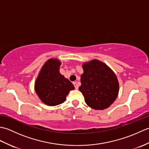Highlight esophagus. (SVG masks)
Listing matches in <instances>:
<instances>
[{"label":"esophagus","instance_id":"34e87169","mask_svg":"<svg viewBox=\"0 0 149 149\" xmlns=\"http://www.w3.org/2000/svg\"><path fill=\"white\" fill-rule=\"evenodd\" d=\"M73 84H74L75 89H78V84L77 82H74V83H73Z\"/></svg>","mask_w":149,"mask_h":149}]
</instances>
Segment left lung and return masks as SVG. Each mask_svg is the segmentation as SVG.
Listing matches in <instances>:
<instances>
[{
    "label": "left lung",
    "instance_id": "1",
    "mask_svg": "<svg viewBox=\"0 0 149 149\" xmlns=\"http://www.w3.org/2000/svg\"><path fill=\"white\" fill-rule=\"evenodd\" d=\"M79 88L87 105L94 109L109 107L116 99L119 83L115 73L97 59L84 63Z\"/></svg>",
    "mask_w": 149,
    "mask_h": 149
}]
</instances>
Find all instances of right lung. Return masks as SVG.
Returning <instances> with one entry per match:
<instances>
[{
    "mask_svg": "<svg viewBox=\"0 0 149 149\" xmlns=\"http://www.w3.org/2000/svg\"><path fill=\"white\" fill-rule=\"evenodd\" d=\"M61 63L57 59H49L42 66L38 76L34 89L43 103L50 106L64 102L74 85L59 73Z\"/></svg>",
    "mask_w": 149,
    "mask_h": 149,
    "instance_id": "add662e5",
    "label": "right lung"
}]
</instances>
